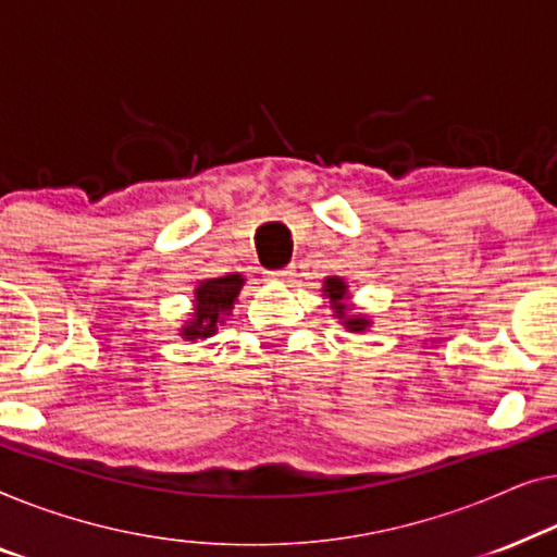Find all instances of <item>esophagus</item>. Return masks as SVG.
<instances>
[{
	"label": "esophagus",
	"mask_w": 557,
	"mask_h": 557,
	"mask_svg": "<svg viewBox=\"0 0 557 557\" xmlns=\"http://www.w3.org/2000/svg\"><path fill=\"white\" fill-rule=\"evenodd\" d=\"M270 280H277V282H289L295 277V270L293 268H285V270H275V272H268Z\"/></svg>",
	"instance_id": "esophagus-1"
}]
</instances>
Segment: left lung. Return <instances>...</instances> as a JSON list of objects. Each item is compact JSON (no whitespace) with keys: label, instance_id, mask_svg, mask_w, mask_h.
Here are the masks:
<instances>
[{"label":"left lung","instance_id":"left-lung-1","mask_svg":"<svg viewBox=\"0 0 557 557\" xmlns=\"http://www.w3.org/2000/svg\"><path fill=\"white\" fill-rule=\"evenodd\" d=\"M323 293H325L327 300H331V308L335 310V318L343 320V325H346L350 333H363L366 327L371 325V320L363 318V315H350V305L346 300L348 285L341 277H325Z\"/></svg>","mask_w":557,"mask_h":557}]
</instances>
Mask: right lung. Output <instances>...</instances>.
Segmentation results:
<instances>
[{
  "mask_svg": "<svg viewBox=\"0 0 557 557\" xmlns=\"http://www.w3.org/2000/svg\"><path fill=\"white\" fill-rule=\"evenodd\" d=\"M242 285H245V277L239 272H232L226 277L201 280L194 289L191 318L186 320L178 335H184L186 341L211 338L216 333V325L224 323V318L232 312Z\"/></svg>",
  "mask_w": 557,
  "mask_h": 557,
  "instance_id": "add662e5",
  "label": "right lung"
}]
</instances>
